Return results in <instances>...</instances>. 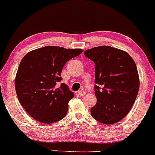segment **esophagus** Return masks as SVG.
Returning <instances> with one entry per match:
<instances>
[{
	"instance_id": "34e87169",
	"label": "esophagus",
	"mask_w": 155,
	"mask_h": 155,
	"mask_svg": "<svg viewBox=\"0 0 155 155\" xmlns=\"http://www.w3.org/2000/svg\"><path fill=\"white\" fill-rule=\"evenodd\" d=\"M78 94H79L80 96H84V95L86 94V91H83V90H80V91H78Z\"/></svg>"
}]
</instances>
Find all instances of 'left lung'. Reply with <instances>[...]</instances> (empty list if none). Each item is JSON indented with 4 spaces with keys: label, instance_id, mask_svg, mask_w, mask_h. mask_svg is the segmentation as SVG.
I'll return each instance as SVG.
<instances>
[{
    "label": "left lung",
    "instance_id": "8db88e82",
    "mask_svg": "<svg viewBox=\"0 0 155 155\" xmlns=\"http://www.w3.org/2000/svg\"><path fill=\"white\" fill-rule=\"evenodd\" d=\"M84 55L95 64L97 103L91 116L105 124L127 115L138 95L140 81L136 64L127 52L110 46L95 47Z\"/></svg>",
    "mask_w": 155,
    "mask_h": 155
}]
</instances>
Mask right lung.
Returning a JSON list of instances; mask_svg holds the SVG:
<instances>
[{
	"mask_svg": "<svg viewBox=\"0 0 155 155\" xmlns=\"http://www.w3.org/2000/svg\"><path fill=\"white\" fill-rule=\"evenodd\" d=\"M83 53L81 49L45 46L29 52L22 58L15 77V90L23 108L33 119L52 124L64 119L74 94L61 83L65 64Z\"/></svg>",
	"mask_w": 155,
	"mask_h": 155,
	"instance_id": "add662e5",
	"label": "right lung"
}]
</instances>
